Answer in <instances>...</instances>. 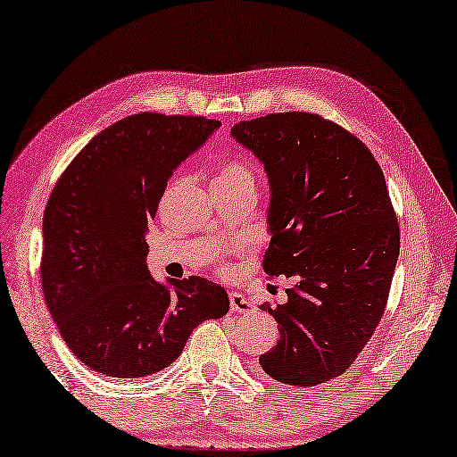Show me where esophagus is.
<instances>
[{"instance_id":"1","label":"esophagus","mask_w":457,"mask_h":457,"mask_svg":"<svg viewBox=\"0 0 457 457\" xmlns=\"http://www.w3.org/2000/svg\"><path fill=\"white\" fill-rule=\"evenodd\" d=\"M228 299H230V310L237 313H251L255 310V302H253L246 294H241V291H230Z\"/></svg>"}]
</instances>
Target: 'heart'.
Masks as SVG:
<instances>
[{"mask_svg": "<svg viewBox=\"0 0 457 457\" xmlns=\"http://www.w3.org/2000/svg\"><path fill=\"white\" fill-rule=\"evenodd\" d=\"M241 182H255L251 166L243 160H224L216 168V176L212 184H241Z\"/></svg>", "mask_w": 457, "mask_h": 457, "instance_id": "obj_1", "label": "heart"}]
</instances>
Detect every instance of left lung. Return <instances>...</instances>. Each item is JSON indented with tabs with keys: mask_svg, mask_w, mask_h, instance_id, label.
<instances>
[{
	"mask_svg": "<svg viewBox=\"0 0 457 457\" xmlns=\"http://www.w3.org/2000/svg\"><path fill=\"white\" fill-rule=\"evenodd\" d=\"M230 136L269 176L265 273L295 279L286 303L261 305L279 340L259 364L286 385L326 383L356 361L386 308L401 237L385 174L361 139L303 111L241 121Z\"/></svg>",
	"mask_w": 457,
	"mask_h": 457,
	"instance_id": "obj_1",
	"label": "left lung"
}]
</instances>
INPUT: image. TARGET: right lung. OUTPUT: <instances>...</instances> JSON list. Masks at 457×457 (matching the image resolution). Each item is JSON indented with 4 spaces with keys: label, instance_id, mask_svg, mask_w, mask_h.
Here are the masks:
<instances>
[{
    "label": "right lung",
    "instance_id": "add662e5",
    "mask_svg": "<svg viewBox=\"0 0 457 457\" xmlns=\"http://www.w3.org/2000/svg\"><path fill=\"white\" fill-rule=\"evenodd\" d=\"M220 123L137 113L80 149L52 190L42 222V291L66 346L101 375L139 378L182 354L194 328L228 312L204 278L149 275L147 220L174 170Z\"/></svg>",
    "mask_w": 457,
    "mask_h": 457
}]
</instances>
